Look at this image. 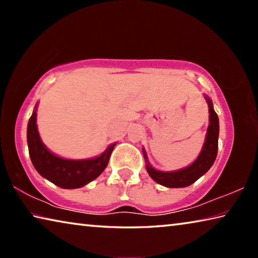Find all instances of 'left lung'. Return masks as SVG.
I'll return each instance as SVG.
<instances>
[{
  "mask_svg": "<svg viewBox=\"0 0 258 258\" xmlns=\"http://www.w3.org/2000/svg\"><path fill=\"white\" fill-rule=\"evenodd\" d=\"M205 99H206L209 108V125L203 149L200 151L197 159L191 165L186 166L184 168L176 169V171H159V169H156L150 165L145 148H142L143 156H145L146 160L147 172L152 180L159 183L160 185H164L166 187H185L195 183L199 177H202L212 167L214 161H215L218 149L220 124H218V117L215 110H214L212 100L207 95H205Z\"/></svg>",
  "mask_w": 258,
  "mask_h": 258,
  "instance_id": "8db88e82",
  "label": "left lung"
}]
</instances>
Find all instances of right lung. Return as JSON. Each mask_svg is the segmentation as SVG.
<instances>
[{
	"instance_id": "obj_1",
	"label": "right lung",
	"mask_w": 258,
	"mask_h": 258,
	"mask_svg": "<svg viewBox=\"0 0 258 258\" xmlns=\"http://www.w3.org/2000/svg\"><path fill=\"white\" fill-rule=\"evenodd\" d=\"M36 111L37 103L28 121L27 145L30 160L43 177L62 189H77L95 180L106 169L116 142L94 158H62L51 152L42 142L36 124Z\"/></svg>"
}]
</instances>
